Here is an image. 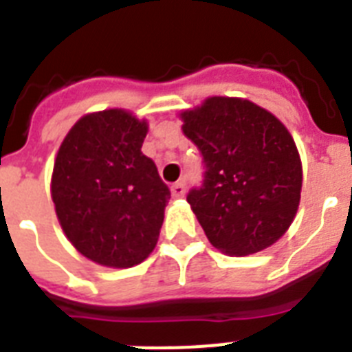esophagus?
<instances>
[{"label":"esophagus","instance_id":"1","mask_svg":"<svg viewBox=\"0 0 352 352\" xmlns=\"http://www.w3.org/2000/svg\"><path fill=\"white\" fill-rule=\"evenodd\" d=\"M184 193H186L184 182H175V184L171 186V195L175 197V199H181V197H184Z\"/></svg>","mask_w":352,"mask_h":352}]
</instances>
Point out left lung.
I'll return each mask as SVG.
<instances>
[{"instance_id": "left-lung-1", "label": "left lung", "mask_w": 352, "mask_h": 352, "mask_svg": "<svg viewBox=\"0 0 352 352\" xmlns=\"http://www.w3.org/2000/svg\"><path fill=\"white\" fill-rule=\"evenodd\" d=\"M202 153L204 181L186 201L217 250L251 255L275 244L296 215L302 162L287 128L239 97H210L181 113Z\"/></svg>"}]
</instances>
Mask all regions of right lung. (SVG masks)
<instances>
[{"mask_svg":"<svg viewBox=\"0 0 352 352\" xmlns=\"http://www.w3.org/2000/svg\"><path fill=\"white\" fill-rule=\"evenodd\" d=\"M146 121L119 108L81 117L54 162L52 201L81 255L108 267L141 264L157 244L170 190L141 151Z\"/></svg>","mask_w":352,"mask_h":352,"instance_id":"1","label":"right lung"}]
</instances>
